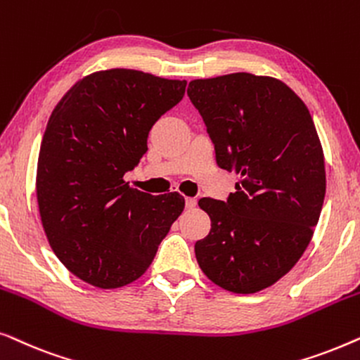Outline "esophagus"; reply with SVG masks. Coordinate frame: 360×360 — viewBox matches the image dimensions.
<instances>
[{"label":"esophagus","mask_w":360,"mask_h":360,"mask_svg":"<svg viewBox=\"0 0 360 360\" xmlns=\"http://www.w3.org/2000/svg\"><path fill=\"white\" fill-rule=\"evenodd\" d=\"M185 205H186V208H188V210L195 208V206H196V200H195V198H185Z\"/></svg>","instance_id":"esophagus-1"}]
</instances>
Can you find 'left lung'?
I'll return each mask as SVG.
<instances>
[{
    "label": "left lung",
    "instance_id": "1",
    "mask_svg": "<svg viewBox=\"0 0 360 360\" xmlns=\"http://www.w3.org/2000/svg\"><path fill=\"white\" fill-rule=\"evenodd\" d=\"M214 142L216 164L239 175L228 201L201 198L210 234L195 244L200 269L233 293H257L295 267L326 193L313 117L278 78L229 73L188 83Z\"/></svg>",
    "mask_w": 360,
    "mask_h": 360
}]
</instances>
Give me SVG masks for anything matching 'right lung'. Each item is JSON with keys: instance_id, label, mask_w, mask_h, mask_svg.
<instances>
[{"instance_id": "1", "label": "right lung", "mask_w": 360, "mask_h": 360, "mask_svg": "<svg viewBox=\"0 0 360 360\" xmlns=\"http://www.w3.org/2000/svg\"><path fill=\"white\" fill-rule=\"evenodd\" d=\"M185 86L131 68L100 70L78 80L49 117L37 160L39 213L58 260L93 287L139 278L185 208L179 191L154 196L124 180Z\"/></svg>"}]
</instances>
